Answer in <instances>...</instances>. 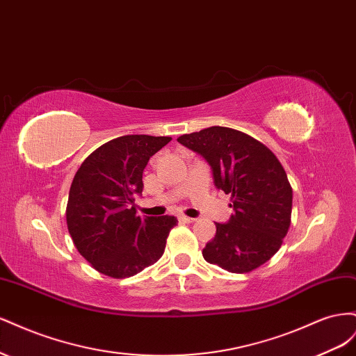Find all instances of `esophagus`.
Instances as JSON below:
<instances>
[{
    "label": "esophagus",
    "instance_id": "34e87169",
    "mask_svg": "<svg viewBox=\"0 0 356 356\" xmlns=\"http://www.w3.org/2000/svg\"><path fill=\"white\" fill-rule=\"evenodd\" d=\"M178 220H179V222H195V220H196V218L186 217V215H179Z\"/></svg>",
    "mask_w": 356,
    "mask_h": 356
}]
</instances>
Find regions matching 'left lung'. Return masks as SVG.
Instances as JSON below:
<instances>
[{"label": "left lung", "instance_id": "8db88e82", "mask_svg": "<svg viewBox=\"0 0 356 356\" xmlns=\"http://www.w3.org/2000/svg\"><path fill=\"white\" fill-rule=\"evenodd\" d=\"M177 141L207 160L215 187L232 196V217L215 222V238L202 251L204 260L232 273H248L270 260L293 209L281 161L264 144L230 127L212 126Z\"/></svg>", "mask_w": 356, "mask_h": 356}]
</instances>
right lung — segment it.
Listing matches in <instances>:
<instances>
[{
  "label": "right lung",
  "mask_w": 356,
  "mask_h": 356,
  "mask_svg": "<svg viewBox=\"0 0 356 356\" xmlns=\"http://www.w3.org/2000/svg\"><path fill=\"white\" fill-rule=\"evenodd\" d=\"M172 138L126 135L111 139L86 159L70 188L67 224L79 252L99 273L131 277L163 255L172 215L139 217L143 172L149 157Z\"/></svg>",
  "instance_id": "obj_1"
}]
</instances>
